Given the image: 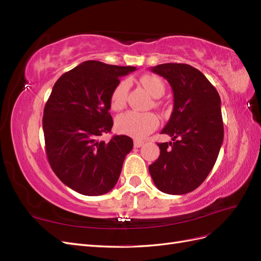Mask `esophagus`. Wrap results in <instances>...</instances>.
Returning a JSON list of instances; mask_svg holds the SVG:
<instances>
[{"label":"esophagus","mask_w":261,"mask_h":261,"mask_svg":"<svg viewBox=\"0 0 261 261\" xmlns=\"http://www.w3.org/2000/svg\"><path fill=\"white\" fill-rule=\"evenodd\" d=\"M143 145H144V141H141V140H134V147H135V148H140Z\"/></svg>","instance_id":"esophagus-1"}]
</instances>
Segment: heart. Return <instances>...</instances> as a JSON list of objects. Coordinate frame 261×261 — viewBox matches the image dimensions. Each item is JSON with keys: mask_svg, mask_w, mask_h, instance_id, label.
<instances>
[{"mask_svg": "<svg viewBox=\"0 0 261 261\" xmlns=\"http://www.w3.org/2000/svg\"><path fill=\"white\" fill-rule=\"evenodd\" d=\"M140 84L154 98L162 97L165 92V85L161 78L154 75H144L140 77ZM129 85L128 82L123 81L118 83L110 96V106L115 111L122 110L127 100ZM159 125V118L151 112L127 111L116 118V127L125 135L136 139H141L148 134L153 132Z\"/></svg>", "mask_w": 261, "mask_h": 261, "instance_id": "obj_1", "label": "heart"}]
</instances>
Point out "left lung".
<instances>
[{"label":"left lung","instance_id":"8db88e82","mask_svg":"<svg viewBox=\"0 0 261 261\" xmlns=\"http://www.w3.org/2000/svg\"><path fill=\"white\" fill-rule=\"evenodd\" d=\"M172 87L174 107L162 134L170 143L158 144L160 155L149 165L156 188L170 195L193 192L215 165L223 141L221 99L200 70L181 63L151 67Z\"/></svg>","mask_w":261,"mask_h":261}]
</instances>
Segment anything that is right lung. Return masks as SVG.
<instances>
[{"instance_id": "1", "label": "right lung", "mask_w": 261, "mask_h": 261, "mask_svg": "<svg viewBox=\"0 0 261 261\" xmlns=\"http://www.w3.org/2000/svg\"><path fill=\"white\" fill-rule=\"evenodd\" d=\"M133 66L86 61L63 74L46 101L42 126L45 153L53 172L73 191L86 196L107 194L120 177L133 139L111 132L110 96Z\"/></svg>"}]
</instances>
